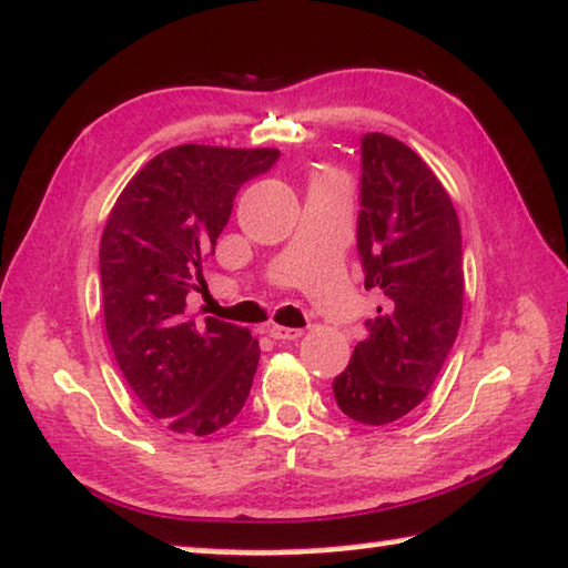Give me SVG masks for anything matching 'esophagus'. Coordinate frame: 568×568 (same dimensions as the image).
Wrapping results in <instances>:
<instances>
[{"label": "esophagus", "instance_id": "esophagus-1", "mask_svg": "<svg viewBox=\"0 0 568 568\" xmlns=\"http://www.w3.org/2000/svg\"><path fill=\"white\" fill-rule=\"evenodd\" d=\"M267 334L275 338V342H295V338L303 336V328H287V326H270Z\"/></svg>", "mask_w": 568, "mask_h": 568}]
</instances>
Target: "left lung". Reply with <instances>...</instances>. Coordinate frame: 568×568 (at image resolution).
Returning a JSON list of instances; mask_svg holds the SVG:
<instances>
[{"label":"left lung","mask_w":568,"mask_h":568,"mask_svg":"<svg viewBox=\"0 0 568 568\" xmlns=\"http://www.w3.org/2000/svg\"><path fill=\"white\" fill-rule=\"evenodd\" d=\"M357 250L367 291L383 293L367 338L334 379L344 416L385 426L426 400L459 334V216L442 181L405 142L362 138Z\"/></svg>","instance_id":"obj_1"}]
</instances>
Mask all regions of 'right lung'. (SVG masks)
I'll return each mask as SVG.
<instances>
[{
	"instance_id": "add662e5",
	"label": "right lung",
	"mask_w": 568,
	"mask_h": 568,
	"mask_svg": "<svg viewBox=\"0 0 568 568\" xmlns=\"http://www.w3.org/2000/svg\"><path fill=\"white\" fill-rule=\"evenodd\" d=\"M273 148L178 145L124 185L99 247L104 324L126 385L152 418L209 436L244 408L260 362L250 328L185 316L236 191L273 168Z\"/></svg>"
}]
</instances>
